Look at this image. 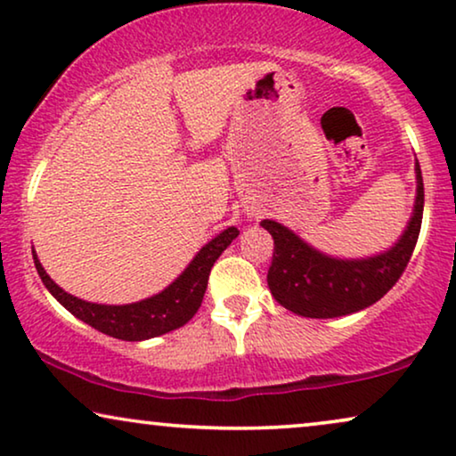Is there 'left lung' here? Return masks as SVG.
I'll return each instance as SVG.
<instances>
[{"mask_svg":"<svg viewBox=\"0 0 456 456\" xmlns=\"http://www.w3.org/2000/svg\"><path fill=\"white\" fill-rule=\"evenodd\" d=\"M417 197L411 222L390 251L367 259L328 257L282 224L264 220L273 239L267 284L276 301L292 314L315 320L354 314L379 301L403 276L419 239L423 217V178L415 164Z\"/></svg>","mask_w":456,"mask_h":456,"instance_id":"left-lung-1","label":"left lung"}]
</instances>
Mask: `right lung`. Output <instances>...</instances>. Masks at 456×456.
<instances>
[{
	"instance_id": "1",
	"label": "right lung",
	"mask_w": 456,
	"mask_h": 456,
	"mask_svg": "<svg viewBox=\"0 0 456 456\" xmlns=\"http://www.w3.org/2000/svg\"><path fill=\"white\" fill-rule=\"evenodd\" d=\"M236 236H239V230L234 226L226 228L222 234L211 239L208 245L197 253V257L191 261L189 267H186L166 290L133 305H97L68 295L66 290H61L60 286L47 276V272L43 270L41 261L37 259L35 251L33 259L43 284L47 286V290L52 292L74 317L89 323L91 328L99 330V332L114 336V338L120 340L134 342L172 332V330L184 326V323L197 314L203 303L205 290H208L211 267H214L216 259L220 257L224 248H226Z\"/></svg>"
}]
</instances>
